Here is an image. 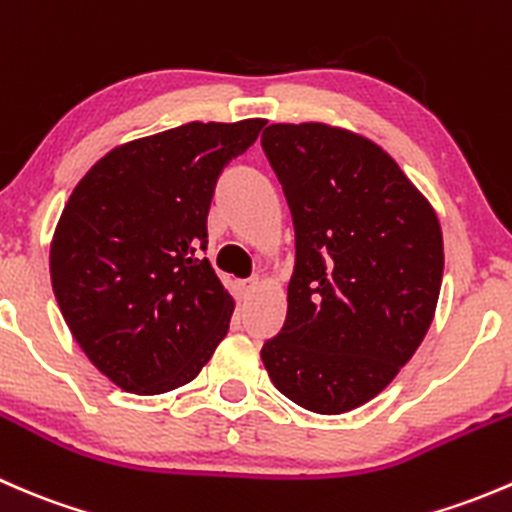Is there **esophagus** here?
<instances>
[{
  "label": "esophagus",
  "mask_w": 512,
  "mask_h": 512,
  "mask_svg": "<svg viewBox=\"0 0 512 512\" xmlns=\"http://www.w3.org/2000/svg\"><path fill=\"white\" fill-rule=\"evenodd\" d=\"M260 285H262V277H260V275H252V277H247V280H237V282H235L237 292H240L242 297H247V294H252Z\"/></svg>",
  "instance_id": "34e87169"
}]
</instances>
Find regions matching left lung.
Listing matches in <instances>:
<instances>
[{"label":"left lung","instance_id":"8db88e82","mask_svg":"<svg viewBox=\"0 0 512 512\" xmlns=\"http://www.w3.org/2000/svg\"><path fill=\"white\" fill-rule=\"evenodd\" d=\"M262 151L294 223L287 319L262 347L277 391L344 414L386 389L436 314L443 235L394 158L327 123H272Z\"/></svg>","mask_w":512,"mask_h":512}]
</instances>
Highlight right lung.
I'll return each instance as SVG.
<instances>
[{"instance_id":"1","label":"right lung","mask_w":512,"mask_h":512,"mask_svg":"<svg viewBox=\"0 0 512 512\" xmlns=\"http://www.w3.org/2000/svg\"><path fill=\"white\" fill-rule=\"evenodd\" d=\"M265 121L185 123L123 143L71 193L51 287L91 364L123 391L165 394L200 374L235 299L203 250L215 183Z\"/></svg>"}]
</instances>
